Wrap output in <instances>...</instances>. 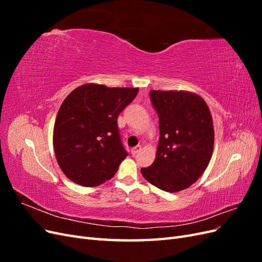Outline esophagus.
<instances>
[{
    "instance_id": "1",
    "label": "esophagus",
    "mask_w": 262,
    "mask_h": 262,
    "mask_svg": "<svg viewBox=\"0 0 262 262\" xmlns=\"http://www.w3.org/2000/svg\"><path fill=\"white\" fill-rule=\"evenodd\" d=\"M142 149V146L141 145H137V146H134L132 149H131V153H132V155H136V154H138L140 150Z\"/></svg>"
}]
</instances>
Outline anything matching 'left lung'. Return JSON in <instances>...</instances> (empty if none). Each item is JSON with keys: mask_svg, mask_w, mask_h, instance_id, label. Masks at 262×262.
I'll return each mask as SVG.
<instances>
[{"mask_svg": "<svg viewBox=\"0 0 262 262\" xmlns=\"http://www.w3.org/2000/svg\"><path fill=\"white\" fill-rule=\"evenodd\" d=\"M160 120V141L153 164L141 168L143 177L167 192L187 189L211 161L214 128L202 97L185 91H150Z\"/></svg>", "mask_w": 262, "mask_h": 262, "instance_id": "left-lung-1", "label": "left lung"}]
</instances>
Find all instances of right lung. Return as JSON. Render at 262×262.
Listing matches in <instances>:
<instances>
[{
    "label": "right lung",
    "instance_id": "1",
    "mask_svg": "<svg viewBox=\"0 0 262 262\" xmlns=\"http://www.w3.org/2000/svg\"><path fill=\"white\" fill-rule=\"evenodd\" d=\"M139 89L84 84L63 100L53 128V148L64 175L96 187L112 179L128 156L117 119Z\"/></svg>",
    "mask_w": 262,
    "mask_h": 262
}]
</instances>
